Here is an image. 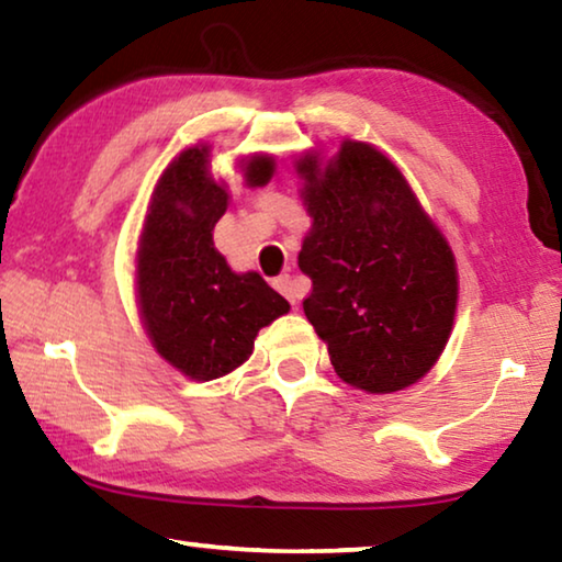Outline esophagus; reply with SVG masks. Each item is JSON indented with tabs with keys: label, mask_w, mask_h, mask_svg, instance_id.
Instances as JSON below:
<instances>
[{
	"label": "esophagus",
	"mask_w": 562,
	"mask_h": 562,
	"mask_svg": "<svg viewBox=\"0 0 562 562\" xmlns=\"http://www.w3.org/2000/svg\"><path fill=\"white\" fill-rule=\"evenodd\" d=\"M272 284H274V290L282 292L284 297H288L292 304L297 302V297H300V294H297V284H294V280L290 278V274H280V278H274Z\"/></svg>",
	"instance_id": "esophagus-1"
}]
</instances>
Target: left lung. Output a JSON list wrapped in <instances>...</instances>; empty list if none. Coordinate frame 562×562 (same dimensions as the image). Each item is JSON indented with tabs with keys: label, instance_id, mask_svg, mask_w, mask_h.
I'll return each instance as SVG.
<instances>
[{
	"label": "left lung",
	"instance_id": "obj_1",
	"mask_svg": "<svg viewBox=\"0 0 562 562\" xmlns=\"http://www.w3.org/2000/svg\"><path fill=\"white\" fill-rule=\"evenodd\" d=\"M297 176L312 217L297 258L312 280L302 307L331 367L369 394L412 386L453 327L459 274L449 243L374 146L345 140L327 164L307 150Z\"/></svg>",
	"mask_w": 562,
	"mask_h": 562
}]
</instances>
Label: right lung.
I'll use <instances>...</instances> for the list:
<instances>
[{"label":"right lung","mask_w":562,"mask_h":562,"mask_svg":"<svg viewBox=\"0 0 562 562\" xmlns=\"http://www.w3.org/2000/svg\"><path fill=\"white\" fill-rule=\"evenodd\" d=\"M207 146L186 148L150 198L138 243V307L150 345L178 372L211 382L252 355L262 327L290 310L258 272L237 274L215 250L213 227L227 211V190L207 170ZM245 183L268 186L272 156L243 164Z\"/></svg>","instance_id":"add662e5"}]
</instances>
